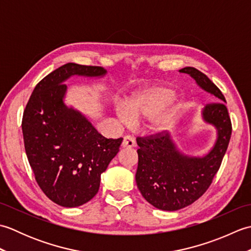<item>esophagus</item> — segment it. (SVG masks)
<instances>
[{"instance_id":"obj_1","label":"esophagus","mask_w":251,"mask_h":251,"mask_svg":"<svg viewBox=\"0 0 251 251\" xmlns=\"http://www.w3.org/2000/svg\"><path fill=\"white\" fill-rule=\"evenodd\" d=\"M122 146H123V148H134L135 147L134 137L130 136V135H126L124 137V139H123Z\"/></svg>"}]
</instances>
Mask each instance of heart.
<instances>
[{
	"label": "heart",
	"instance_id": "b5f03b06",
	"mask_svg": "<svg viewBox=\"0 0 251 251\" xmlns=\"http://www.w3.org/2000/svg\"><path fill=\"white\" fill-rule=\"evenodd\" d=\"M175 97L174 90L168 86H154L141 90L126 102V105L117 106V114L126 123L131 120L151 119L153 130L167 129L173 124L175 114L165 112L159 114L172 102Z\"/></svg>",
	"mask_w": 251,
	"mask_h": 251
}]
</instances>
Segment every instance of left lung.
<instances>
[{
  "label": "left lung",
  "instance_id": "left-lung-1",
  "mask_svg": "<svg viewBox=\"0 0 251 251\" xmlns=\"http://www.w3.org/2000/svg\"><path fill=\"white\" fill-rule=\"evenodd\" d=\"M180 72L189 74L201 88L215 96L216 102L207 103L201 113L205 122L216 126L218 138L207 155L194 157L181 154L165 130L137 137L138 189L151 205L168 211L193 204L208 190L221 166L232 134V123L221 90L193 67H185Z\"/></svg>",
  "mask_w": 251,
  "mask_h": 251
}]
</instances>
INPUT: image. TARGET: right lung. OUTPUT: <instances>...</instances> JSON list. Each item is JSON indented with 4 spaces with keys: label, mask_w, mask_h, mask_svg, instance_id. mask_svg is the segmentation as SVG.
I'll use <instances>...</instances> for the list:
<instances>
[{
    "label": "right lung",
    "mask_w": 251,
    "mask_h": 251,
    "mask_svg": "<svg viewBox=\"0 0 251 251\" xmlns=\"http://www.w3.org/2000/svg\"><path fill=\"white\" fill-rule=\"evenodd\" d=\"M102 67L67 63L37 83L25 105L23 135L37 184L62 207H77L97 194L123 138L106 139L79 112L63 103L71 75L102 76Z\"/></svg>",
    "instance_id": "1"
}]
</instances>
